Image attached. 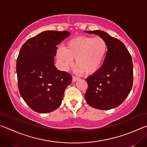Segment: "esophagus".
Segmentation results:
<instances>
[{
    "label": "esophagus",
    "instance_id": "34e87169",
    "mask_svg": "<svg viewBox=\"0 0 147 147\" xmlns=\"http://www.w3.org/2000/svg\"><path fill=\"white\" fill-rule=\"evenodd\" d=\"M79 79V78H78V77H76V76H73V82H76V81H77Z\"/></svg>",
    "mask_w": 147,
    "mask_h": 147
}]
</instances>
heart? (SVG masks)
Returning a JSON list of instances; mask_svg holds the SVG:
<instances>
[{
  "label": "heart",
  "mask_w": 147,
  "mask_h": 147,
  "mask_svg": "<svg viewBox=\"0 0 147 147\" xmlns=\"http://www.w3.org/2000/svg\"><path fill=\"white\" fill-rule=\"evenodd\" d=\"M108 51V45L101 37L81 36L69 40L57 52V58L66 69L73 64L80 73L91 74L101 67Z\"/></svg>",
  "instance_id": "1"
}]
</instances>
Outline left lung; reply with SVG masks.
Returning <instances> with one entry per match:
<instances>
[{
    "instance_id": "left-lung-1",
    "label": "left lung",
    "mask_w": 147,
    "mask_h": 147,
    "mask_svg": "<svg viewBox=\"0 0 147 147\" xmlns=\"http://www.w3.org/2000/svg\"><path fill=\"white\" fill-rule=\"evenodd\" d=\"M105 39L108 51L102 65L86 80V102L93 108L108 110L120 105L133 85L132 59L123 42L101 30L86 31Z\"/></svg>"
}]
</instances>
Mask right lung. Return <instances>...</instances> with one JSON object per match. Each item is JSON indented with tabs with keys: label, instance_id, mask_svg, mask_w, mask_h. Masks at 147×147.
<instances>
[{
	"label": "right lung",
	"instance_id": "obj_1",
	"mask_svg": "<svg viewBox=\"0 0 147 147\" xmlns=\"http://www.w3.org/2000/svg\"><path fill=\"white\" fill-rule=\"evenodd\" d=\"M70 33L47 30L30 38L20 50L17 74L21 96L30 108L45 113L58 108L65 89L72 82L70 74L57 69L54 56L57 45Z\"/></svg>",
	"mask_w": 147,
	"mask_h": 147
}]
</instances>
